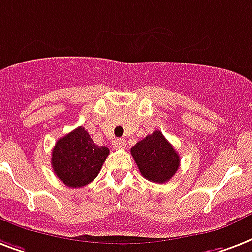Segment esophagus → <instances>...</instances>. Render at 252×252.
<instances>
[{"label":"esophagus","instance_id":"esophagus-1","mask_svg":"<svg viewBox=\"0 0 252 252\" xmlns=\"http://www.w3.org/2000/svg\"><path fill=\"white\" fill-rule=\"evenodd\" d=\"M112 145L116 148V149H122V148L126 147V140H124V139H116V140H113Z\"/></svg>","mask_w":252,"mask_h":252}]
</instances>
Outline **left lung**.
<instances>
[{
    "label": "left lung",
    "mask_w": 252,
    "mask_h": 252,
    "mask_svg": "<svg viewBox=\"0 0 252 252\" xmlns=\"http://www.w3.org/2000/svg\"><path fill=\"white\" fill-rule=\"evenodd\" d=\"M130 153L140 173L148 181L164 184L176 174L180 156L160 130H155L132 147Z\"/></svg>",
    "instance_id": "8db88e82"
}]
</instances>
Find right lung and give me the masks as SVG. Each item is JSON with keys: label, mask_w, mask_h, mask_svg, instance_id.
I'll list each match as a JSON object with an SVG mask.
<instances>
[{"label": "right lung", "mask_w": 252, "mask_h": 252, "mask_svg": "<svg viewBox=\"0 0 252 252\" xmlns=\"http://www.w3.org/2000/svg\"><path fill=\"white\" fill-rule=\"evenodd\" d=\"M108 155V148L96 145L87 130L79 126L58 140L51 165L64 185L82 188L95 180Z\"/></svg>", "instance_id": "add662e5"}]
</instances>
